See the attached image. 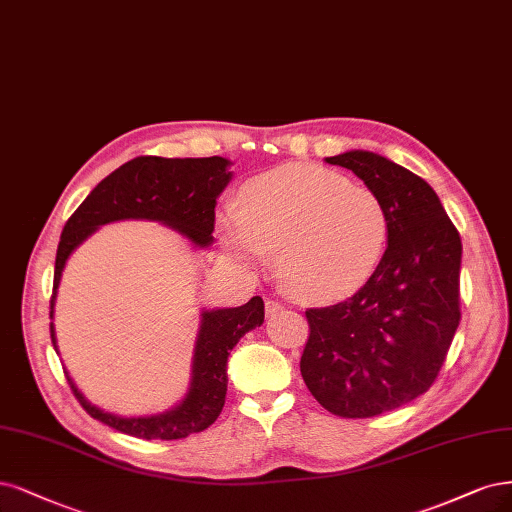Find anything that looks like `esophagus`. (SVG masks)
<instances>
[{
    "instance_id": "1",
    "label": "esophagus",
    "mask_w": 512,
    "mask_h": 512,
    "mask_svg": "<svg viewBox=\"0 0 512 512\" xmlns=\"http://www.w3.org/2000/svg\"><path fill=\"white\" fill-rule=\"evenodd\" d=\"M264 311H267L269 317H273V315H277L279 311H284V307H281L277 301H267V303H264Z\"/></svg>"
}]
</instances>
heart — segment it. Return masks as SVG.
Segmentation results:
<instances>
[{
  "label": "heart",
  "mask_w": 512,
  "mask_h": 512,
  "mask_svg": "<svg viewBox=\"0 0 512 512\" xmlns=\"http://www.w3.org/2000/svg\"><path fill=\"white\" fill-rule=\"evenodd\" d=\"M218 228L228 254L252 271L279 252L281 288L307 305L337 303L364 288L390 241V218L373 190L298 163L254 178L241 209H224Z\"/></svg>",
  "instance_id": "heart-1"
}]
</instances>
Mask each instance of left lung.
<instances>
[{
    "label": "left lung",
    "mask_w": 512,
    "mask_h": 512,
    "mask_svg": "<svg viewBox=\"0 0 512 512\" xmlns=\"http://www.w3.org/2000/svg\"><path fill=\"white\" fill-rule=\"evenodd\" d=\"M383 201L390 241L347 301L309 309L301 375L339 417H375L428 392L460 326L462 241L432 186L368 150L328 156Z\"/></svg>",
    "instance_id": "obj_1"
}]
</instances>
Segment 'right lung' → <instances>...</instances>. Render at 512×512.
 I'll return each mask as SVG.
<instances>
[{"label":"right lung","mask_w":512,"mask_h":512,"mask_svg":"<svg viewBox=\"0 0 512 512\" xmlns=\"http://www.w3.org/2000/svg\"><path fill=\"white\" fill-rule=\"evenodd\" d=\"M231 165L233 163L222 156H137L101 180L67 220L61 233L50 298V320L55 317L57 290L69 256L103 224L150 220L182 235L195 250H207L214 243L211 233H214L216 199L233 180ZM262 322L264 303L260 296L250 298V303L241 307L203 309L195 349H192L188 390L175 407L156 415L122 417L103 411L78 390L72 377L67 373L65 377L84 411L101 424L146 440L186 438L188 434L203 432L218 419L226 398L228 356L243 334L258 328ZM50 339L57 349L52 322Z\"/></svg>","instance_id":"1"}]
</instances>
